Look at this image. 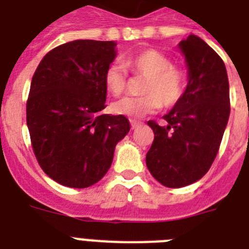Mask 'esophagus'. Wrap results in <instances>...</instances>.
<instances>
[{"instance_id": "1", "label": "esophagus", "mask_w": 249, "mask_h": 249, "mask_svg": "<svg viewBox=\"0 0 249 249\" xmlns=\"http://www.w3.org/2000/svg\"><path fill=\"white\" fill-rule=\"evenodd\" d=\"M141 125L140 121H136V120H130V126H132V129H137L138 126Z\"/></svg>"}]
</instances>
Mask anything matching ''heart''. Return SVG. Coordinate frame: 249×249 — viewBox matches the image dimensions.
<instances>
[{"mask_svg":"<svg viewBox=\"0 0 249 249\" xmlns=\"http://www.w3.org/2000/svg\"><path fill=\"white\" fill-rule=\"evenodd\" d=\"M123 63L112 62L107 66L103 75L106 89L119 97L128 86V73L143 76L141 97H126L111 106L113 113L140 119L156 112L161 107H172L179 102L185 93L186 80L181 68L170 64L169 58L155 49H142L133 55L126 56Z\"/></svg>","mask_w":249,"mask_h":249,"instance_id":"obj_1","label":"heart"}]
</instances>
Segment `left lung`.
Returning a JSON list of instances; mask_svg holds the SVG:
<instances>
[{"label":"left lung","mask_w":249,"mask_h":249,"mask_svg":"<svg viewBox=\"0 0 249 249\" xmlns=\"http://www.w3.org/2000/svg\"><path fill=\"white\" fill-rule=\"evenodd\" d=\"M189 67V84L173 108L163 116L166 125L147 123L154 142L146 164L156 181L178 189L200 179L220 150L230 115L226 67L221 56L200 37L179 42Z\"/></svg>","instance_id":"left-lung-1"}]
</instances>
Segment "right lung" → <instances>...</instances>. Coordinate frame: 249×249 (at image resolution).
I'll use <instances>...</instances> for the list:
<instances>
[{
	"mask_svg": "<svg viewBox=\"0 0 249 249\" xmlns=\"http://www.w3.org/2000/svg\"><path fill=\"white\" fill-rule=\"evenodd\" d=\"M113 41L75 40L46 54L32 77L27 125L37 161L60 185L85 189L103 178L119 141L130 130L124 115H107L103 75Z\"/></svg>",
	"mask_w": 249,
	"mask_h": 249,
	"instance_id": "1",
	"label": "right lung"
}]
</instances>
